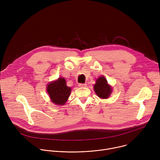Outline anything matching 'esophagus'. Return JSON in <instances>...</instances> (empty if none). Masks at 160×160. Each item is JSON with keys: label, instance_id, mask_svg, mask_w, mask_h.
Wrapping results in <instances>:
<instances>
[{"label": "esophagus", "instance_id": "esophagus-1", "mask_svg": "<svg viewBox=\"0 0 160 160\" xmlns=\"http://www.w3.org/2000/svg\"><path fill=\"white\" fill-rule=\"evenodd\" d=\"M86 84L85 83H79L78 84V87H86Z\"/></svg>", "mask_w": 160, "mask_h": 160}]
</instances>
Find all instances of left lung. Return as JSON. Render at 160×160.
Masks as SVG:
<instances>
[{"label":"left lung","mask_w":160,"mask_h":160,"mask_svg":"<svg viewBox=\"0 0 160 160\" xmlns=\"http://www.w3.org/2000/svg\"><path fill=\"white\" fill-rule=\"evenodd\" d=\"M94 89L97 96L101 99H107L112 92V88L108 83V82L104 76L99 77L95 85Z\"/></svg>","instance_id":"1"}]
</instances>
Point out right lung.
<instances>
[{
    "label": "right lung",
    "mask_w": 160,
    "mask_h": 160,
    "mask_svg": "<svg viewBox=\"0 0 160 160\" xmlns=\"http://www.w3.org/2000/svg\"><path fill=\"white\" fill-rule=\"evenodd\" d=\"M47 91L54 104L64 105L70 95L72 89L66 85L64 78H59L48 85Z\"/></svg>",
    "instance_id": "obj_1"
}]
</instances>
